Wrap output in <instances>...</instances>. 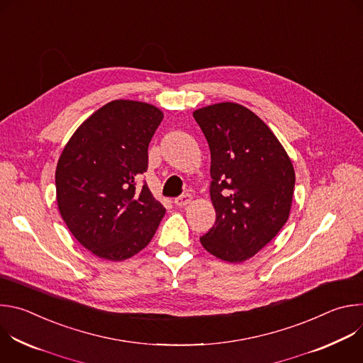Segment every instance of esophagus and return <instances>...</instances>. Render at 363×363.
Here are the masks:
<instances>
[{
  "label": "esophagus",
  "mask_w": 363,
  "mask_h": 363,
  "mask_svg": "<svg viewBox=\"0 0 363 363\" xmlns=\"http://www.w3.org/2000/svg\"><path fill=\"white\" fill-rule=\"evenodd\" d=\"M191 201H192V196H191V195H181V196H178V198L174 199V203H175L177 206H185V205H188Z\"/></svg>",
  "instance_id": "esophagus-1"
}]
</instances>
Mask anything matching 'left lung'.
<instances>
[{"label":"left lung","instance_id":"left-lung-1","mask_svg":"<svg viewBox=\"0 0 363 363\" xmlns=\"http://www.w3.org/2000/svg\"><path fill=\"white\" fill-rule=\"evenodd\" d=\"M211 150V201L217 220L202 247L228 263H242L286 224L294 168L272 129L234 101L194 111Z\"/></svg>","mask_w":363,"mask_h":363}]
</instances>
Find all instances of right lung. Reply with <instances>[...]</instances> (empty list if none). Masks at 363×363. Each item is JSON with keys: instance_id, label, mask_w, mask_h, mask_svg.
<instances>
[{"instance_id": "add662e5", "label": "right lung", "mask_w": 363, "mask_h": 363, "mask_svg": "<svg viewBox=\"0 0 363 363\" xmlns=\"http://www.w3.org/2000/svg\"><path fill=\"white\" fill-rule=\"evenodd\" d=\"M162 119L164 112L149 103L112 100L76 129L60 155V216L74 238L103 260L123 262L138 254L165 216L147 185H136Z\"/></svg>"}]
</instances>
